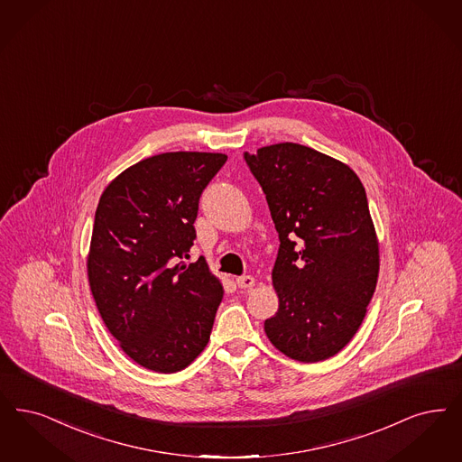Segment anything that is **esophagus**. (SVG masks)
Segmentation results:
<instances>
[{
  "mask_svg": "<svg viewBox=\"0 0 462 462\" xmlns=\"http://www.w3.org/2000/svg\"><path fill=\"white\" fill-rule=\"evenodd\" d=\"M236 283H237L239 289H251L254 285V277L242 275V277L236 278Z\"/></svg>",
  "mask_w": 462,
  "mask_h": 462,
  "instance_id": "34e87169",
  "label": "esophagus"
}]
</instances>
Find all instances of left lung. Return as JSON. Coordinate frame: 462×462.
Masks as SVG:
<instances>
[{"instance_id":"1","label":"left lung","mask_w":462,"mask_h":462,"mask_svg":"<svg viewBox=\"0 0 462 462\" xmlns=\"http://www.w3.org/2000/svg\"><path fill=\"white\" fill-rule=\"evenodd\" d=\"M244 160L280 239L272 273L278 311L264 332L292 359H328L361 327L378 280L366 190L349 166L294 143L244 152Z\"/></svg>"}]
</instances>
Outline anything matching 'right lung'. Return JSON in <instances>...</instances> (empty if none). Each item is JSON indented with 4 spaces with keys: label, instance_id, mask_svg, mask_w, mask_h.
<instances>
[{
    "label": "right lung",
    "instance_id": "1",
    "mask_svg": "<svg viewBox=\"0 0 462 462\" xmlns=\"http://www.w3.org/2000/svg\"><path fill=\"white\" fill-rule=\"evenodd\" d=\"M220 152H163L122 171L96 208L88 275L97 311L137 365L158 373L204 351L222 302L203 256L189 261Z\"/></svg>",
    "mask_w": 462,
    "mask_h": 462
}]
</instances>
